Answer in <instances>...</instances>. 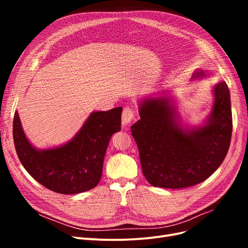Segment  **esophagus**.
I'll use <instances>...</instances> for the list:
<instances>
[{"instance_id":"1","label":"esophagus","mask_w":248,"mask_h":248,"mask_svg":"<svg viewBox=\"0 0 248 248\" xmlns=\"http://www.w3.org/2000/svg\"><path fill=\"white\" fill-rule=\"evenodd\" d=\"M135 119V109L132 107H125L122 115V124L123 125H127L133 122Z\"/></svg>"}]
</instances>
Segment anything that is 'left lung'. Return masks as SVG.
Returning a JSON list of instances; mask_svg holds the SVG:
<instances>
[{"instance_id":"8db88e82","label":"left lung","mask_w":248,"mask_h":248,"mask_svg":"<svg viewBox=\"0 0 248 248\" xmlns=\"http://www.w3.org/2000/svg\"><path fill=\"white\" fill-rule=\"evenodd\" d=\"M203 76L205 72L198 70L193 79ZM213 93L212 111L198 127H182L170 98L140 102V119L131 129L142 174L151 185L168 189L197 185L222 164L232 134L230 93L225 81L216 84Z\"/></svg>"}]
</instances>
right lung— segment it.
Segmentation results:
<instances>
[{"label": "right lung", "instance_id": "right-lung-1", "mask_svg": "<svg viewBox=\"0 0 248 248\" xmlns=\"http://www.w3.org/2000/svg\"><path fill=\"white\" fill-rule=\"evenodd\" d=\"M123 108L94 111L65 145L37 150L26 138L18 112L13 138L18 158L37 182L59 194H77L94 188L101 178L104 155L111 136L122 129Z\"/></svg>", "mask_w": 248, "mask_h": 248}]
</instances>
